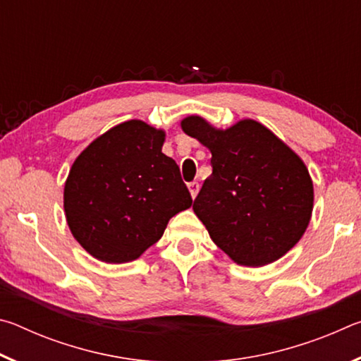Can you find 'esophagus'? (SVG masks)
<instances>
[{"label": "esophagus", "mask_w": 361, "mask_h": 361, "mask_svg": "<svg viewBox=\"0 0 361 361\" xmlns=\"http://www.w3.org/2000/svg\"><path fill=\"white\" fill-rule=\"evenodd\" d=\"M188 188H189V192H191V195H192V199L195 197V195H197V192H199V183L197 181H191L188 185Z\"/></svg>", "instance_id": "34e87169"}]
</instances>
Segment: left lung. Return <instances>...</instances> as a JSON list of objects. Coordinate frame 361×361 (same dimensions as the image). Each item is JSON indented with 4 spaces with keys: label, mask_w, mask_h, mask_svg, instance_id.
I'll use <instances>...</instances> for the list:
<instances>
[{
    "label": "left lung",
    "mask_w": 361,
    "mask_h": 361,
    "mask_svg": "<svg viewBox=\"0 0 361 361\" xmlns=\"http://www.w3.org/2000/svg\"><path fill=\"white\" fill-rule=\"evenodd\" d=\"M181 129L212 152V175L192 204L212 240L240 266L282 258L312 215L314 186L304 162L252 119L216 130L189 116Z\"/></svg>",
    "instance_id": "obj_1"
}]
</instances>
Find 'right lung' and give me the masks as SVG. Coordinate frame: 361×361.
<instances>
[{
    "mask_svg": "<svg viewBox=\"0 0 361 361\" xmlns=\"http://www.w3.org/2000/svg\"><path fill=\"white\" fill-rule=\"evenodd\" d=\"M164 132L127 121L90 143L73 164L63 207L71 234L105 262H129L191 207L180 167L162 152Z\"/></svg>",
    "mask_w": 361,
    "mask_h": 361,
    "instance_id": "obj_1",
    "label": "right lung"
}]
</instances>
